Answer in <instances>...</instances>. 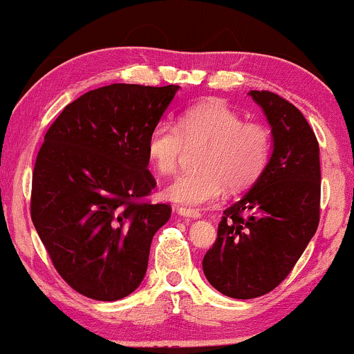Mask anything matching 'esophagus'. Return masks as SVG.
<instances>
[{"instance_id": "34e87169", "label": "esophagus", "mask_w": 354, "mask_h": 354, "mask_svg": "<svg viewBox=\"0 0 354 354\" xmlns=\"http://www.w3.org/2000/svg\"><path fill=\"white\" fill-rule=\"evenodd\" d=\"M178 213H180L181 216H185V218H191V219H198V218H201V213H200V211L188 209V208H180V209H178Z\"/></svg>"}]
</instances>
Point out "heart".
Returning a JSON list of instances; mask_svg holds the SVG:
<instances>
[{
    "label": "heart",
    "instance_id": "obj_1",
    "mask_svg": "<svg viewBox=\"0 0 354 354\" xmlns=\"http://www.w3.org/2000/svg\"><path fill=\"white\" fill-rule=\"evenodd\" d=\"M205 141L198 158V171L181 173L165 196L186 208L209 205L225 194L226 188L241 191L253 186L265 173L271 158V133L258 121L243 116L219 100L191 104L178 123L161 121L151 129L146 151L158 173L173 174L186 145Z\"/></svg>",
    "mask_w": 354,
    "mask_h": 354
}]
</instances>
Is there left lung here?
Instances as JSON below:
<instances>
[{"mask_svg":"<svg viewBox=\"0 0 354 354\" xmlns=\"http://www.w3.org/2000/svg\"><path fill=\"white\" fill-rule=\"evenodd\" d=\"M271 124L273 154L253 188L225 209L203 258L219 293L251 299L291 273L319 223V146L306 118L271 91H250Z\"/></svg>","mask_w":354,"mask_h":354,"instance_id":"1","label":"left lung"}]
</instances>
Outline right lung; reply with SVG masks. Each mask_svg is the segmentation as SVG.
<instances>
[{
    "mask_svg": "<svg viewBox=\"0 0 354 354\" xmlns=\"http://www.w3.org/2000/svg\"><path fill=\"white\" fill-rule=\"evenodd\" d=\"M176 84L115 83L68 104L33 169L31 219L53 266L75 291L116 301L143 281L151 239L171 206L156 188L146 143Z\"/></svg>",
    "mask_w": 354,
    "mask_h": 354,
    "instance_id": "1",
    "label": "right lung"
}]
</instances>
